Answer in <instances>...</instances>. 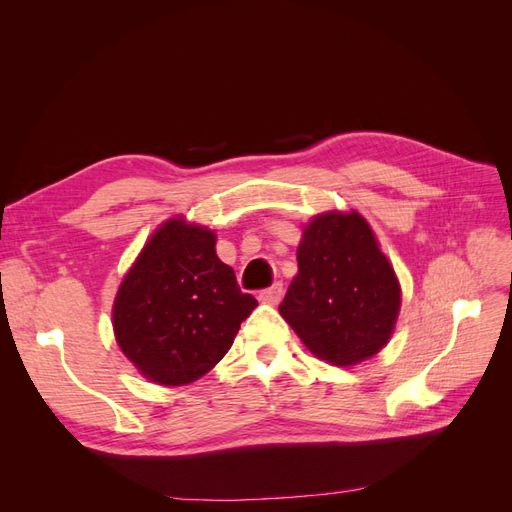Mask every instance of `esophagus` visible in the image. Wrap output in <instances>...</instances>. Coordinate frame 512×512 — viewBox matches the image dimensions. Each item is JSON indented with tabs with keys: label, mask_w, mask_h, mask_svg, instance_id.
Returning <instances> with one entry per match:
<instances>
[{
	"label": "esophagus",
	"mask_w": 512,
	"mask_h": 512,
	"mask_svg": "<svg viewBox=\"0 0 512 512\" xmlns=\"http://www.w3.org/2000/svg\"><path fill=\"white\" fill-rule=\"evenodd\" d=\"M282 294H284V284L282 282H275L271 288H265V290H260V294H258V299L262 301V303H269V305H275V303H280V299H282Z\"/></svg>",
	"instance_id": "34e87169"
}]
</instances>
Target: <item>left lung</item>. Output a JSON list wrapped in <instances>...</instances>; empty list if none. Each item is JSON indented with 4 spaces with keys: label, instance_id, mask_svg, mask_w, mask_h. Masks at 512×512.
Listing matches in <instances>:
<instances>
[{
    "label": "left lung",
    "instance_id": "8db88e82",
    "mask_svg": "<svg viewBox=\"0 0 512 512\" xmlns=\"http://www.w3.org/2000/svg\"><path fill=\"white\" fill-rule=\"evenodd\" d=\"M299 273L280 314L318 359L348 367L393 333L401 292L389 260L359 213H324L305 228Z\"/></svg>",
    "mask_w": 512,
    "mask_h": 512
}]
</instances>
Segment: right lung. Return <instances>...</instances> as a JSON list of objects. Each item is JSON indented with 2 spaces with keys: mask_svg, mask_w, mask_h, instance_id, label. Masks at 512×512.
Instances as JSON below:
<instances>
[{
  "mask_svg": "<svg viewBox=\"0 0 512 512\" xmlns=\"http://www.w3.org/2000/svg\"><path fill=\"white\" fill-rule=\"evenodd\" d=\"M256 305L215 254L211 230L170 220L123 280L113 327L119 348L145 378L179 386L222 359Z\"/></svg>",
  "mask_w": 512,
  "mask_h": 512,
  "instance_id": "right-lung-1",
  "label": "right lung"
}]
</instances>
